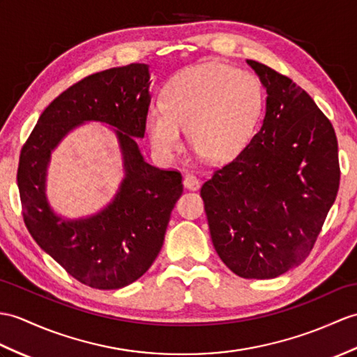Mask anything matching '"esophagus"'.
Segmentation results:
<instances>
[{
	"label": "esophagus",
	"instance_id": "obj_1",
	"mask_svg": "<svg viewBox=\"0 0 357 357\" xmlns=\"http://www.w3.org/2000/svg\"><path fill=\"white\" fill-rule=\"evenodd\" d=\"M182 184L188 190H196L199 187V179L195 175H187L184 181H182Z\"/></svg>",
	"mask_w": 357,
	"mask_h": 357
}]
</instances>
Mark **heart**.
<instances>
[{"instance_id": "b5f03b06", "label": "heart", "mask_w": 357, "mask_h": 357, "mask_svg": "<svg viewBox=\"0 0 357 357\" xmlns=\"http://www.w3.org/2000/svg\"><path fill=\"white\" fill-rule=\"evenodd\" d=\"M263 91L252 74L220 62L192 66L172 79L161 93V105L149 107L146 132L162 156L182 147V130L199 153L227 161L250 141L261 114Z\"/></svg>"}]
</instances>
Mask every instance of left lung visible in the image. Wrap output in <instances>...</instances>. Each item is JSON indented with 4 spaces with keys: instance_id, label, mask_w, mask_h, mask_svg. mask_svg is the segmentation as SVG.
I'll use <instances>...</instances> for the list:
<instances>
[{
    "instance_id": "1",
    "label": "left lung",
    "mask_w": 357,
    "mask_h": 357,
    "mask_svg": "<svg viewBox=\"0 0 357 357\" xmlns=\"http://www.w3.org/2000/svg\"><path fill=\"white\" fill-rule=\"evenodd\" d=\"M266 88L260 130L201 196L213 245L242 278H275L312 252L341 169L333 124L292 79L248 61Z\"/></svg>"
}]
</instances>
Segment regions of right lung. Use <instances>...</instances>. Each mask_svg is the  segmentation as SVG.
Masks as SVG:
<instances>
[{"instance_id": "1", "label": "right lung", "mask_w": 357, "mask_h": 357, "mask_svg": "<svg viewBox=\"0 0 357 357\" xmlns=\"http://www.w3.org/2000/svg\"><path fill=\"white\" fill-rule=\"evenodd\" d=\"M149 85L144 63L84 77L45 107L20 153L16 179L29 233L71 277L94 289L124 287L152 266L182 193L181 173L147 164L135 143L134 137L146 134ZM89 119L119 129L127 178L105 212L65 222L54 216L45 199L49 152L66 131Z\"/></svg>"}]
</instances>
